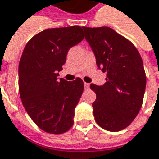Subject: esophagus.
<instances>
[{"mask_svg":"<svg viewBox=\"0 0 159 159\" xmlns=\"http://www.w3.org/2000/svg\"><path fill=\"white\" fill-rule=\"evenodd\" d=\"M84 89H89V84L87 83H84Z\"/></svg>","mask_w":159,"mask_h":159,"instance_id":"obj_1","label":"esophagus"}]
</instances>
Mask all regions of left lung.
<instances>
[{
  "instance_id": "8db88e82",
  "label": "left lung",
  "mask_w": 159,
  "mask_h": 159,
  "mask_svg": "<svg viewBox=\"0 0 159 159\" xmlns=\"http://www.w3.org/2000/svg\"><path fill=\"white\" fill-rule=\"evenodd\" d=\"M83 31L97 67L107 73L103 85L90 84L96 94L92 104L95 121L103 129L118 132L141 108L146 84L143 61L133 43L110 27L84 26Z\"/></svg>"
}]
</instances>
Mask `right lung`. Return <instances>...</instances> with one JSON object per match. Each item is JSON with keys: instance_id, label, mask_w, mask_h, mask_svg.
<instances>
[{"instance_id": "add662e5", "label": "right lung", "mask_w": 159, "mask_h": 159, "mask_svg": "<svg viewBox=\"0 0 159 159\" xmlns=\"http://www.w3.org/2000/svg\"><path fill=\"white\" fill-rule=\"evenodd\" d=\"M83 27L45 29L25 45L19 64V89L33 122L46 133L61 134L73 126L83 82L58 78L72 46L83 39Z\"/></svg>"}]
</instances>
